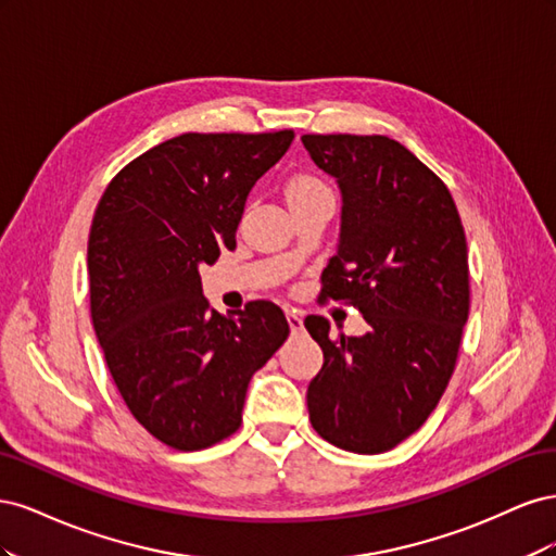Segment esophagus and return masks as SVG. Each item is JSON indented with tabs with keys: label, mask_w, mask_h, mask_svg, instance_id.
Here are the masks:
<instances>
[{
	"label": "esophagus",
	"mask_w": 556,
	"mask_h": 556,
	"mask_svg": "<svg viewBox=\"0 0 556 556\" xmlns=\"http://www.w3.org/2000/svg\"><path fill=\"white\" fill-rule=\"evenodd\" d=\"M288 325L296 333V331L304 329V319H301V315L296 311H288Z\"/></svg>",
	"instance_id": "34e87169"
}]
</instances>
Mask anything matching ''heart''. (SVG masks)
Returning a JSON list of instances; mask_svg holds the SVG:
<instances>
[{
	"label": "heart",
	"mask_w": 556,
	"mask_h": 556,
	"mask_svg": "<svg viewBox=\"0 0 556 556\" xmlns=\"http://www.w3.org/2000/svg\"><path fill=\"white\" fill-rule=\"evenodd\" d=\"M285 194H288L290 206L296 204V201H306V199H315V197H325L329 194L327 185L323 180H317L313 176H294L288 180V188H285Z\"/></svg>",
	"instance_id": "b5f03b06"
}]
</instances>
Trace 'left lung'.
<instances>
[{
	"instance_id": "8db88e82",
	"label": "left lung",
	"mask_w": 556,
	"mask_h": 556,
	"mask_svg": "<svg viewBox=\"0 0 556 556\" xmlns=\"http://www.w3.org/2000/svg\"><path fill=\"white\" fill-rule=\"evenodd\" d=\"M341 190V237L323 299L355 306L364 336L306 329L325 352L308 384L313 429L331 445L378 454L427 422L452 378L468 319V250L445 182L390 137L304 134Z\"/></svg>"
}]
</instances>
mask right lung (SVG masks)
<instances>
[{
  "label": "right lung",
  "instance_id": "obj_1",
  "mask_svg": "<svg viewBox=\"0 0 556 556\" xmlns=\"http://www.w3.org/2000/svg\"><path fill=\"white\" fill-rule=\"evenodd\" d=\"M292 129L180 134L146 150L99 199L88 241L97 341L129 413L174 450L241 427L248 382L288 339L271 301L208 311L199 266L237 248L245 199Z\"/></svg>",
  "mask_w": 556,
  "mask_h": 556
}]
</instances>
